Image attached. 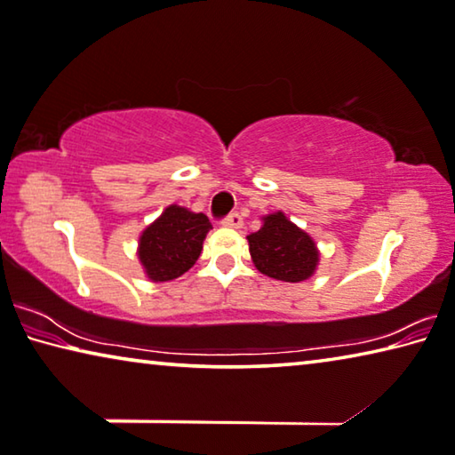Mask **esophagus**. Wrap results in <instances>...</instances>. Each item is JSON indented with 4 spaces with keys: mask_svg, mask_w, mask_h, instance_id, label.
Listing matches in <instances>:
<instances>
[{
    "mask_svg": "<svg viewBox=\"0 0 455 455\" xmlns=\"http://www.w3.org/2000/svg\"><path fill=\"white\" fill-rule=\"evenodd\" d=\"M221 223H223V226H226V228H232V229H240V228L243 226L240 213H229L228 218L223 220Z\"/></svg>",
    "mask_w": 455,
    "mask_h": 455,
    "instance_id": "1",
    "label": "esophagus"
}]
</instances>
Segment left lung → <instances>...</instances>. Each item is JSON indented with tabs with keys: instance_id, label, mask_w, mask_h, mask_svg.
<instances>
[{
	"instance_id": "1",
	"label": "left lung",
	"mask_w": 455,
	"mask_h": 455,
	"mask_svg": "<svg viewBox=\"0 0 455 455\" xmlns=\"http://www.w3.org/2000/svg\"><path fill=\"white\" fill-rule=\"evenodd\" d=\"M254 267L283 283H303L315 275L319 250L313 237L283 212L262 218V228L248 235Z\"/></svg>"
}]
</instances>
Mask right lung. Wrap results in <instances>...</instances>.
Masks as SVG:
<instances>
[{"mask_svg": "<svg viewBox=\"0 0 455 455\" xmlns=\"http://www.w3.org/2000/svg\"><path fill=\"white\" fill-rule=\"evenodd\" d=\"M212 223L207 215L172 204L140 234L138 260L152 283H166L199 260Z\"/></svg>", "mask_w": 455, "mask_h": 455, "instance_id": "add662e5", "label": "right lung"}]
</instances>
